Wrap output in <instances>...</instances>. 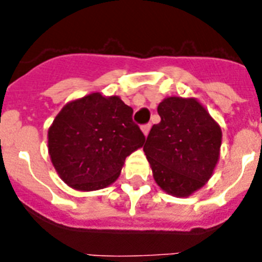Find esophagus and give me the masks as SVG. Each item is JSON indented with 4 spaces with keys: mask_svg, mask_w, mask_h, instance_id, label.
I'll use <instances>...</instances> for the list:
<instances>
[{
    "mask_svg": "<svg viewBox=\"0 0 262 262\" xmlns=\"http://www.w3.org/2000/svg\"><path fill=\"white\" fill-rule=\"evenodd\" d=\"M149 129H151V124L148 123V124H143L142 126V131H143V134H144L145 136L148 135V134H149Z\"/></svg>",
    "mask_w": 262,
    "mask_h": 262,
    "instance_id": "obj_1",
    "label": "esophagus"
}]
</instances>
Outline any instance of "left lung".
Listing matches in <instances>:
<instances>
[{
    "label": "left lung",
    "mask_w": 262,
    "mask_h": 262,
    "mask_svg": "<svg viewBox=\"0 0 262 262\" xmlns=\"http://www.w3.org/2000/svg\"><path fill=\"white\" fill-rule=\"evenodd\" d=\"M157 113L161 120L152 126L143 147L155 181L170 195L189 196L212 176L222 129L195 98L168 97Z\"/></svg>",
    "instance_id": "obj_1"
}]
</instances>
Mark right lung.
Wrapping results in <instances>:
<instances>
[{
  "mask_svg": "<svg viewBox=\"0 0 262 262\" xmlns=\"http://www.w3.org/2000/svg\"><path fill=\"white\" fill-rule=\"evenodd\" d=\"M133 113L119 97L101 93L67 103L48 129V152L62 181L81 191L113 184L145 142Z\"/></svg>",
  "mask_w": 262,
  "mask_h": 262,
  "instance_id": "right-lung-1",
  "label": "right lung"
}]
</instances>
